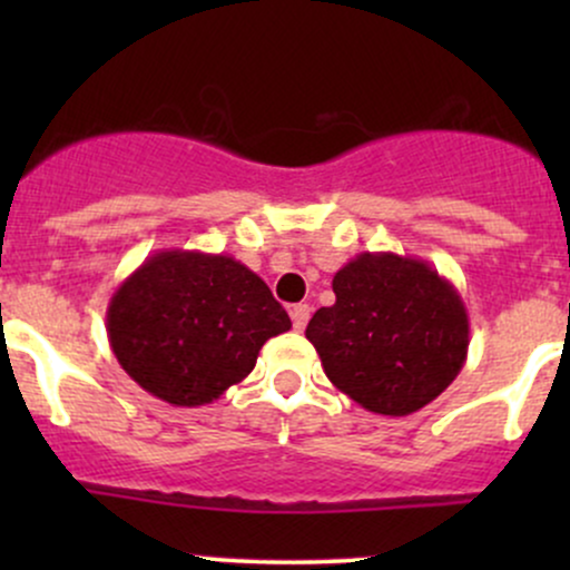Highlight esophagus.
Masks as SVG:
<instances>
[{
  "mask_svg": "<svg viewBox=\"0 0 570 570\" xmlns=\"http://www.w3.org/2000/svg\"><path fill=\"white\" fill-rule=\"evenodd\" d=\"M311 311L313 307L311 305H305V303H299V305H294L292 307V324H294V330L297 332H303L305 330V324H307V318H311Z\"/></svg>",
  "mask_w": 570,
  "mask_h": 570,
  "instance_id": "1",
  "label": "esophagus"
}]
</instances>
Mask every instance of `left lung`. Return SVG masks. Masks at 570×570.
<instances>
[{
	"label": "left lung",
	"instance_id": "1",
	"mask_svg": "<svg viewBox=\"0 0 570 570\" xmlns=\"http://www.w3.org/2000/svg\"><path fill=\"white\" fill-rule=\"evenodd\" d=\"M305 337L332 383L377 415H412L455 381L469 353L461 294L429 263L364 252L332 278Z\"/></svg>",
	"mask_w": 570,
	"mask_h": 570
}]
</instances>
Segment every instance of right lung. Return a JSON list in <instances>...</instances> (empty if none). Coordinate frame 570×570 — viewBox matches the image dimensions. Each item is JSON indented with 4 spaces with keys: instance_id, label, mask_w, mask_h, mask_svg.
<instances>
[{
    "instance_id": "add662e5",
    "label": "right lung",
    "mask_w": 570,
    "mask_h": 570,
    "mask_svg": "<svg viewBox=\"0 0 570 570\" xmlns=\"http://www.w3.org/2000/svg\"><path fill=\"white\" fill-rule=\"evenodd\" d=\"M292 326L263 278L230 254L163 248L117 286L107 335L120 367L147 394L212 404Z\"/></svg>"
}]
</instances>
